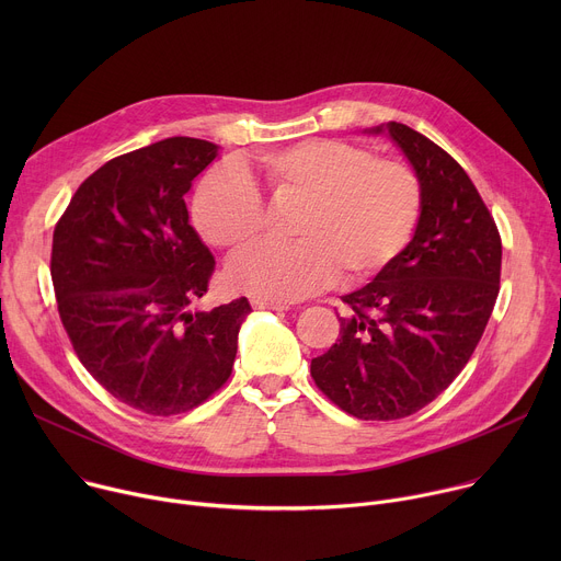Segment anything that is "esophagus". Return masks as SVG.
<instances>
[{
	"label": "esophagus",
	"mask_w": 561,
	"mask_h": 561,
	"mask_svg": "<svg viewBox=\"0 0 561 561\" xmlns=\"http://www.w3.org/2000/svg\"><path fill=\"white\" fill-rule=\"evenodd\" d=\"M255 308H268V310H288L290 304L286 301H268V299H251Z\"/></svg>",
	"instance_id": "esophagus-1"
}]
</instances>
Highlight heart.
I'll list each match as a JSON object with an SVG mask.
<instances>
[{
  "label": "heart",
  "instance_id": "b5f03b06",
  "mask_svg": "<svg viewBox=\"0 0 561 561\" xmlns=\"http://www.w3.org/2000/svg\"><path fill=\"white\" fill-rule=\"evenodd\" d=\"M257 175L277 208H295L290 244H264L228 266L232 288L290 301L335 273L362 282L407 249L422 215L417 171L397 157H373L342 139H304L257 159ZM199 234L215 249L253 247L266 224L264 202L237 169L213 171L193 202Z\"/></svg>",
  "mask_w": 561,
  "mask_h": 561
}]
</instances>
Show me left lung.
<instances>
[{
  "label": "left lung",
  "instance_id": "left-lung-1",
  "mask_svg": "<svg viewBox=\"0 0 561 561\" xmlns=\"http://www.w3.org/2000/svg\"><path fill=\"white\" fill-rule=\"evenodd\" d=\"M386 128L422 182L417 230L370 284L342 297L340 340L310 362L317 388L366 422L409 417L450 386L484 335L502 275L497 224L466 171L411 126Z\"/></svg>",
  "mask_w": 561,
  "mask_h": 561
}]
</instances>
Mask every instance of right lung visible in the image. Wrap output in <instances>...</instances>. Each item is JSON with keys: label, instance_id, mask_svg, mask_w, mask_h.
Here are the masks:
<instances>
[{"label": "right lung", "instance_id": "right-lung-1", "mask_svg": "<svg viewBox=\"0 0 561 561\" xmlns=\"http://www.w3.org/2000/svg\"><path fill=\"white\" fill-rule=\"evenodd\" d=\"M217 146L169 137L87 178L55 224L50 277L64 331L84 368L122 404L171 417L230 377L247 297L208 312L215 260L184 195Z\"/></svg>", "mask_w": 561, "mask_h": 561}]
</instances>
